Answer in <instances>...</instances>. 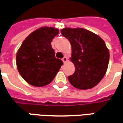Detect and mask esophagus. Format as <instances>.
Listing matches in <instances>:
<instances>
[{
  "label": "esophagus",
  "mask_w": 123,
  "mask_h": 123,
  "mask_svg": "<svg viewBox=\"0 0 123 123\" xmlns=\"http://www.w3.org/2000/svg\"><path fill=\"white\" fill-rule=\"evenodd\" d=\"M62 61H63V63H66V62L68 61V58H67V57H66V56H64V57L62 58Z\"/></svg>",
  "instance_id": "obj_1"
}]
</instances>
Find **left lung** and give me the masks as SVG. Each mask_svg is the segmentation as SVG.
<instances>
[{"label":"left lung","instance_id":"8db88e82","mask_svg":"<svg viewBox=\"0 0 123 123\" xmlns=\"http://www.w3.org/2000/svg\"><path fill=\"white\" fill-rule=\"evenodd\" d=\"M62 34L70 42L71 61L75 68L69 81L79 89H91L105 76L109 61V52L99 36L81 28H65Z\"/></svg>","mask_w":123,"mask_h":123}]
</instances>
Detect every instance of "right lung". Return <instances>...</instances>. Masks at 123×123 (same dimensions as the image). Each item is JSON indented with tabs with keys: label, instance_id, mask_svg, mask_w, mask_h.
I'll return each mask as SVG.
<instances>
[{
	"label": "right lung",
	"instance_id": "1",
	"mask_svg": "<svg viewBox=\"0 0 123 123\" xmlns=\"http://www.w3.org/2000/svg\"><path fill=\"white\" fill-rule=\"evenodd\" d=\"M59 33L53 27H42L27 37L18 49L16 62L18 72L28 83L35 87L49 84L63 62L55 56L51 42Z\"/></svg>",
	"mask_w": 123,
	"mask_h": 123
}]
</instances>
